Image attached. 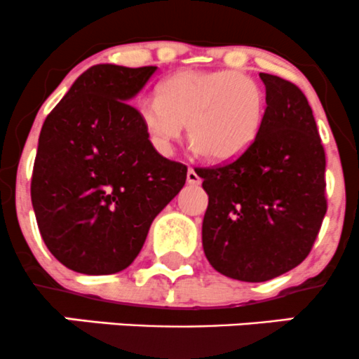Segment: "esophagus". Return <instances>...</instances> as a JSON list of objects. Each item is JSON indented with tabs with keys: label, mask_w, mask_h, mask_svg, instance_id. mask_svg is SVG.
Returning <instances> with one entry per match:
<instances>
[{
	"label": "esophagus",
	"mask_w": 359,
	"mask_h": 359,
	"mask_svg": "<svg viewBox=\"0 0 359 359\" xmlns=\"http://www.w3.org/2000/svg\"><path fill=\"white\" fill-rule=\"evenodd\" d=\"M187 182L192 184V186H199L201 184V177H199V173L194 168L187 170Z\"/></svg>",
	"instance_id": "1"
}]
</instances>
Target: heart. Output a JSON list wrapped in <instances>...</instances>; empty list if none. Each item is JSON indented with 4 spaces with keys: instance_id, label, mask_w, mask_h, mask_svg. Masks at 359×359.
Listing matches in <instances>:
<instances>
[{
    "instance_id": "b5f03b06",
    "label": "heart",
    "mask_w": 359,
    "mask_h": 359,
    "mask_svg": "<svg viewBox=\"0 0 359 359\" xmlns=\"http://www.w3.org/2000/svg\"><path fill=\"white\" fill-rule=\"evenodd\" d=\"M160 97H142L137 113L151 142L167 153L187 123L196 149L230 161L251 148L262 130L265 94L236 70H182L165 79Z\"/></svg>"
}]
</instances>
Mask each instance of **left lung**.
I'll list each match as a JSON object with an SVG mask.
<instances>
[{"mask_svg": "<svg viewBox=\"0 0 359 359\" xmlns=\"http://www.w3.org/2000/svg\"><path fill=\"white\" fill-rule=\"evenodd\" d=\"M262 130L220 167L196 168L208 194L203 249L210 265L243 282H265L299 265L327 213L325 151L303 90L259 74Z\"/></svg>", "mask_w": 359, "mask_h": 359, "instance_id": "8db88e82", "label": "left lung"}]
</instances>
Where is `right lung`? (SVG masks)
<instances>
[{"instance_id":"1","label":"right lung","mask_w":359,"mask_h":359,"mask_svg":"<svg viewBox=\"0 0 359 359\" xmlns=\"http://www.w3.org/2000/svg\"><path fill=\"white\" fill-rule=\"evenodd\" d=\"M156 67H90L41 129L30 182L44 244L86 275L126 270L154 217L179 194L187 167L151 144L129 101Z\"/></svg>"}]
</instances>
